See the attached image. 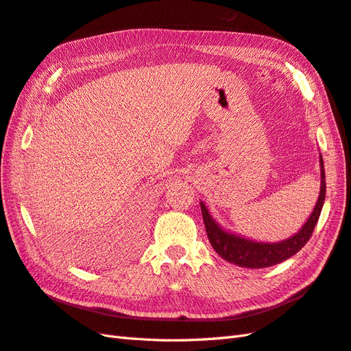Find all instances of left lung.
I'll list each match as a JSON object with an SVG mask.
<instances>
[{"label":"left lung","mask_w":351,"mask_h":351,"mask_svg":"<svg viewBox=\"0 0 351 351\" xmlns=\"http://www.w3.org/2000/svg\"><path fill=\"white\" fill-rule=\"evenodd\" d=\"M320 163V193L316 206L305 221L304 226L298 232H295L289 239L276 241V243H265V241H256L252 239H246L243 236L234 234L226 228H222L218 221L212 217L206 204L200 202L202 215L204 221V228L212 247L215 249L222 259L227 263L236 264L245 268H265L286 261L287 258L293 256L296 252L305 246L310 240L313 230L319 221L320 212L323 208L326 195V179H325V166H323L322 154L319 157Z\"/></svg>","instance_id":"left-lung-1"}]
</instances>
